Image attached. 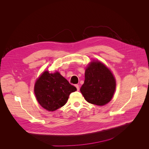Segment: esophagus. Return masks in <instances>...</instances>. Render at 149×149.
Returning a JSON list of instances; mask_svg holds the SVG:
<instances>
[{"mask_svg": "<svg viewBox=\"0 0 149 149\" xmlns=\"http://www.w3.org/2000/svg\"><path fill=\"white\" fill-rule=\"evenodd\" d=\"M75 86H76V89H77L78 91H79V85H78V84H76Z\"/></svg>", "mask_w": 149, "mask_h": 149, "instance_id": "1", "label": "esophagus"}]
</instances>
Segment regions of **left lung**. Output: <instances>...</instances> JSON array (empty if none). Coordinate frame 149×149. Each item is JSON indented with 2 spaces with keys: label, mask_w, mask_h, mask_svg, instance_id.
I'll use <instances>...</instances> for the list:
<instances>
[{
  "label": "left lung",
  "mask_w": 149,
  "mask_h": 149,
  "mask_svg": "<svg viewBox=\"0 0 149 149\" xmlns=\"http://www.w3.org/2000/svg\"><path fill=\"white\" fill-rule=\"evenodd\" d=\"M115 89L116 80L111 71L101 62H91L80 88L85 100L93 104L105 105L111 100Z\"/></svg>",
  "instance_id": "1"
}]
</instances>
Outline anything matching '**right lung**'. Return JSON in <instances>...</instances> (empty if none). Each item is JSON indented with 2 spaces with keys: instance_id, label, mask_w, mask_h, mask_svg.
Masks as SVG:
<instances>
[{
  "instance_id": "right-lung-1",
  "label": "right lung",
  "mask_w": 149,
  "mask_h": 149,
  "mask_svg": "<svg viewBox=\"0 0 149 149\" xmlns=\"http://www.w3.org/2000/svg\"><path fill=\"white\" fill-rule=\"evenodd\" d=\"M76 88L58 73L46 71L35 84L34 92L39 104L49 111H55L66 103L70 94Z\"/></svg>"
}]
</instances>
